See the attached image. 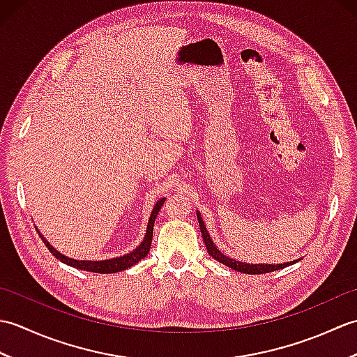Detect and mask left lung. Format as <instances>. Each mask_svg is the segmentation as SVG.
Masks as SVG:
<instances>
[{"mask_svg":"<svg viewBox=\"0 0 357 357\" xmlns=\"http://www.w3.org/2000/svg\"><path fill=\"white\" fill-rule=\"evenodd\" d=\"M196 216H198V222H199V229H201V234H202V239H204V244L207 247V252L211 257H215L218 262H221L224 265H227L229 268H233L234 271H239V273H245V275H262V273H270V271H276L280 268H285L288 265H293L298 261H291V262H284V264H247V262H241L236 259H231L227 255L219 252V248L215 245V242L211 241L210 238V233L207 231L206 225H204V221L201 218L199 211H196Z\"/></svg>","mask_w":357,"mask_h":357,"instance_id":"left-lung-1","label":"left lung"}]
</instances>
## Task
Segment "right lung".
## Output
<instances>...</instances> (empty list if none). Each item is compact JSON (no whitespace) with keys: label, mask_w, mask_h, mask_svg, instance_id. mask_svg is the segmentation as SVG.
I'll list each match as a JSON object with an SVG mask.
<instances>
[{"label":"right lung","mask_w":357,"mask_h":357,"mask_svg":"<svg viewBox=\"0 0 357 357\" xmlns=\"http://www.w3.org/2000/svg\"><path fill=\"white\" fill-rule=\"evenodd\" d=\"M165 198H161L156 204L153 210H151L150 218H149V224H147V230L146 234H144V239L141 241V244L136 247L135 250H132L130 253L118 256V257H112V259H105V261H79V259H72V257L66 256L63 253H59L58 250L50 245V242L45 239L41 231L36 229L40 238L43 239V242L45 244V247L49 248V252L59 259L61 262L70 265L73 268L78 270H86V271H92V273H102V275H109V273H118L133 267L135 264H138L141 259L147 256V253L150 252V245H151V238H153V225H155V219L158 216V211L161 210L162 204H164Z\"/></svg>","instance_id":"add662e5"}]
</instances>
